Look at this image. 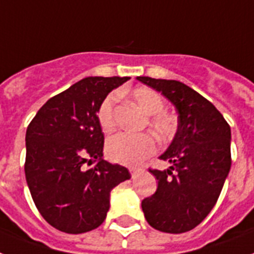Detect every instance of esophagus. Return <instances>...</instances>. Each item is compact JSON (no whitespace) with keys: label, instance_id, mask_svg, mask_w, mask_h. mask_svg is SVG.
Masks as SVG:
<instances>
[{"label":"esophagus","instance_id":"obj_1","mask_svg":"<svg viewBox=\"0 0 254 254\" xmlns=\"http://www.w3.org/2000/svg\"><path fill=\"white\" fill-rule=\"evenodd\" d=\"M129 172H130L131 177L134 179V177L137 176L138 174H141L142 170H141V168H135V167H130V168H129Z\"/></svg>","mask_w":254,"mask_h":254}]
</instances>
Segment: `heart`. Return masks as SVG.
Wrapping results in <instances>:
<instances>
[{"label":"heart","instance_id":"b5f03b06","mask_svg":"<svg viewBox=\"0 0 254 254\" xmlns=\"http://www.w3.org/2000/svg\"><path fill=\"white\" fill-rule=\"evenodd\" d=\"M133 98L143 112L152 116L151 124L156 130L162 134L170 133L174 127V120L170 116L162 115L164 102L155 90L148 87H138L133 91ZM115 103L116 95H108L99 107L98 120L104 131L113 130L115 121ZM156 151L155 139L148 134L117 133L108 138L106 152L109 159L125 166H137L147 156Z\"/></svg>","mask_w":254,"mask_h":254}]
</instances>
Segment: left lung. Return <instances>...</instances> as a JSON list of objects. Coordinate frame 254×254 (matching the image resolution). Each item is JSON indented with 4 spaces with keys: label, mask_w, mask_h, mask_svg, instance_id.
<instances>
[{
    "label": "left lung",
    "mask_w": 254,
    "mask_h": 254,
    "mask_svg": "<svg viewBox=\"0 0 254 254\" xmlns=\"http://www.w3.org/2000/svg\"><path fill=\"white\" fill-rule=\"evenodd\" d=\"M176 108L177 131L159 159L168 170H150L158 189L142 201L152 228L183 234L209 215L231 168V127L214 104L179 80L137 77Z\"/></svg>",
    "instance_id": "1"
}]
</instances>
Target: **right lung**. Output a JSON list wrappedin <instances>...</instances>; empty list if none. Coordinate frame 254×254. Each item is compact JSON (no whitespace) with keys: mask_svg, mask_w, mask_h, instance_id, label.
Returning a JSON list of instances; mask_svg holds the SVG:
<instances>
[{"mask_svg":"<svg viewBox=\"0 0 254 254\" xmlns=\"http://www.w3.org/2000/svg\"><path fill=\"white\" fill-rule=\"evenodd\" d=\"M129 79L83 78L49 99L27 127V185L39 213L59 231L98 228L108 213L111 190L130 179L127 168L103 159L98 120L107 95Z\"/></svg>","mask_w":254,"mask_h":254,"instance_id":"1","label":"right lung"}]
</instances>
